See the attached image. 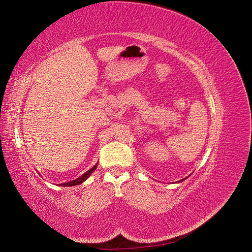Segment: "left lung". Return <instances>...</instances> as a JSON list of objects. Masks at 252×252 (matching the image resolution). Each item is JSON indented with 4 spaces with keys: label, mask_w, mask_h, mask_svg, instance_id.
Masks as SVG:
<instances>
[{
    "label": "left lung",
    "mask_w": 252,
    "mask_h": 252,
    "mask_svg": "<svg viewBox=\"0 0 252 252\" xmlns=\"http://www.w3.org/2000/svg\"><path fill=\"white\" fill-rule=\"evenodd\" d=\"M186 179H187V178H185V179H183V180H181V181H179V182H178V183H181V182H183V181H184V180H186Z\"/></svg>",
    "instance_id": "left-lung-1"
}]
</instances>
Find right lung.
<instances>
[{"instance_id": "right-lung-1", "label": "right lung", "mask_w": 252, "mask_h": 252, "mask_svg": "<svg viewBox=\"0 0 252 252\" xmlns=\"http://www.w3.org/2000/svg\"><path fill=\"white\" fill-rule=\"evenodd\" d=\"M97 167V163L93 167V168H90L89 170H87L85 173L82 174L81 177H79L78 179H75L73 181H70V182H67V183H63V184H60V186H63V187H71V186H75V185H80L82 184L83 182H85L91 174H93V172L96 169Z\"/></svg>"}]
</instances>
